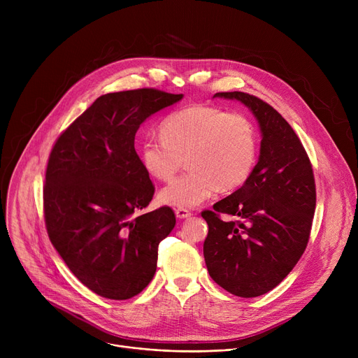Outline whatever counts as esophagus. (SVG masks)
I'll list each match as a JSON object with an SVG mask.
<instances>
[{
	"mask_svg": "<svg viewBox=\"0 0 358 358\" xmlns=\"http://www.w3.org/2000/svg\"><path fill=\"white\" fill-rule=\"evenodd\" d=\"M176 216L178 217V219H187V217H190L192 216V213L187 210V209H177L176 210Z\"/></svg>",
	"mask_w": 358,
	"mask_h": 358,
	"instance_id": "obj_1",
	"label": "esophagus"
}]
</instances>
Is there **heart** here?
<instances>
[{
	"mask_svg": "<svg viewBox=\"0 0 358 358\" xmlns=\"http://www.w3.org/2000/svg\"><path fill=\"white\" fill-rule=\"evenodd\" d=\"M162 139H146L141 148L145 171L157 180H171L182 165L190 169L169 182L159 201L193 209L219 190L234 192L245 184L258 161V134L243 115L210 106H189L161 124Z\"/></svg>",
	"mask_w": 358,
	"mask_h": 358,
	"instance_id": "obj_1",
	"label": "heart"
}]
</instances>
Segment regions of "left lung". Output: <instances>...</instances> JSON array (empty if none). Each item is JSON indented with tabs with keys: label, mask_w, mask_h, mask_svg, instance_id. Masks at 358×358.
Returning a JSON list of instances; mask_svg holds the SVG:
<instances>
[{
	"label": "left lung",
	"mask_w": 358,
	"mask_h": 358,
	"mask_svg": "<svg viewBox=\"0 0 358 358\" xmlns=\"http://www.w3.org/2000/svg\"><path fill=\"white\" fill-rule=\"evenodd\" d=\"M215 97L248 107L261 146L251 178L201 213L209 224L204 261L220 287L257 297L280 285L305 252L316 204L313 171L302 142L270 104L241 91ZM222 214L236 220L224 221Z\"/></svg>",
	"instance_id": "obj_1"
}]
</instances>
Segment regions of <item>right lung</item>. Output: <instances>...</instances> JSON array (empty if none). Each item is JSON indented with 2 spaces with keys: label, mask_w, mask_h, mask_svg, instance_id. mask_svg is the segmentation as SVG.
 Listing matches in <instances>:
<instances>
[{
  "label": "right lung",
  "mask_w": 358,
  "mask_h": 358,
  "mask_svg": "<svg viewBox=\"0 0 358 358\" xmlns=\"http://www.w3.org/2000/svg\"><path fill=\"white\" fill-rule=\"evenodd\" d=\"M182 97L154 88L106 94L52 149L43 189L48 234L72 274L99 296L126 300L154 278L158 245L176 216L169 208L139 213L155 189L135 135Z\"/></svg>",
  "instance_id": "add662e5"
}]
</instances>
